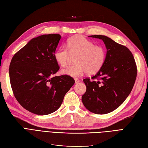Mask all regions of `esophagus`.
Returning <instances> with one entry per match:
<instances>
[{
  "instance_id": "esophagus-1",
  "label": "esophagus",
  "mask_w": 148,
  "mask_h": 148,
  "mask_svg": "<svg viewBox=\"0 0 148 148\" xmlns=\"http://www.w3.org/2000/svg\"><path fill=\"white\" fill-rule=\"evenodd\" d=\"M75 83H78L80 81H79V79L78 78H75Z\"/></svg>"
}]
</instances>
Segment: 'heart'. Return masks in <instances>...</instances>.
Instances as JSON below:
<instances>
[{
  "mask_svg": "<svg viewBox=\"0 0 148 148\" xmlns=\"http://www.w3.org/2000/svg\"><path fill=\"white\" fill-rule=\"evenodd\" d=\"M66 47L57 49L53 53L54 59L61 66L69 64L71 57H75V65L61 70V73L72 77H78L84 73L95 74L104 64L106 49L101 45H95L93 42L83 36H76L67 41Z\"/></svg>",
  "mask_w": 148,
  "mask_h": 148,
  "instance_id": "obj_1",
  "label": "heart"
}]
</instances>
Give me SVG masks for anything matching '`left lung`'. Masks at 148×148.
<instances>
[{"instance_id":"left-lung-1","label":"left lung","mask_w":148,"mask_h":148,"mask_svg":"<svg viewBox=\"0 0 148 148\" xmlns=\"http://www.w3.org/2000/svg\"><path fill=\"white\" fill-rule=\"evenodd\" d=\"M89 37L102 39L107 53L104 64L98 72L84 79L86 91L82 100L92 113L106 114L122 104L131 92L137 75L136 62L131 51L125 46L102 35Z\"/></svg>"}]
</instances>
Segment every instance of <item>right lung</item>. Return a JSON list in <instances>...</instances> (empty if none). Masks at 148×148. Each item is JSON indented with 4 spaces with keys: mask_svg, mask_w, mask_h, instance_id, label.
Segmentation results:
<instances>
[{
    "mask_svg": "<svg viewBox=\"0 0 148 148\" xmlns=\"http://www.w3.org/2000/svg\"><path fill=\"white\" fill-rule=\"evenodd\" d=\"M60 38L59 34L33 38L12 59L9 76L13 95L22 107L34 114L56 111L75 83L69 75H54L60 66L53 53Z\"/></svg>",
    "mask_w": 148,
    "mask_h": 148,
    "instance_id": "add662e5",
    "label": "right lung"
}]
</instances>
